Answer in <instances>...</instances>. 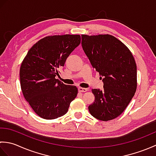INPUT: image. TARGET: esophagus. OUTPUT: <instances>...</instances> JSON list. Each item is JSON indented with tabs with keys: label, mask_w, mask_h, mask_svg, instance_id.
Masks as SVG:
<instances>
[{
	"label": "esophagus",
	"mask_w": 156,
	"mask_h": 156,
	"mask_svg": "<svg viewBox=\"0 0 156 156\" xmlns=\"http://www.w3.org/2000/svg\"><path fill=\"white\" fill-rule=\"evenodd\" d=\"M88 90L87 88H81V87H79L78 88V91L80 92H87Z\"/></svg>",
	"instance_id": "34e87169"
}]
</instances>
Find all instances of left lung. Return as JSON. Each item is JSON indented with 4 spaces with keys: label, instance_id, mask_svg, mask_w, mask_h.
<instances>
[{
    "label": "left lung",
    "instance_id": "8db88e82",
    "mask_svg": "<svg viewBox=\"0 0 156 156\" xmlns=\"http://www.w3.org/2000/svg\"><path fill=\"white\" fill-rule=\"evenodd\" d=\"M82 47L99 73L103 89H92L94 102L88 106L101 121L114 119L125 111L137 88V66L129 49L111 35H82Z\"/></svg>",
    "mask_w": 156,
    "mask_h": 156
}]
</instances>
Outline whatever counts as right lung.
Instances as JSON below:
<instances>
[{"mask_svg": "<svg viewBox=\"0 0 156 156\" xmlns=\"http://www.w3.org/2000/svg\"><path fill=\"white\" fill-rule=\"evenodd\" d=\"M80 35L48 36L29 49L20 68L23 96L33 110L45 119L64 115L76 97L75 86L55 79L69 54L80 44Z\"/></svg>", "mask_w": 156, "mask_h": 156, "instance_id": "right-lung-1", "label": "right lung"}]
</instances>
